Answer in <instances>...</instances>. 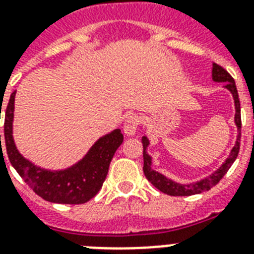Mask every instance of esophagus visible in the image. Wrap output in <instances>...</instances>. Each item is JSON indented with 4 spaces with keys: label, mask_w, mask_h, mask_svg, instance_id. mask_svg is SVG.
Instances as JSON below:
<instances>
[{
    "label": "esophagus",
    "mask_w": 254,
    "mask_h": 254,
    "mask_svg": "<svg viewBox=\"0 0 254 254\" xmlns=\"http://www.w3.org/2000/svg\"><path fill=\"white\" fill-rule=\"evenodd\" d=\"M139 123H141L139 116H127V119H125V123H124V133L127 135H134V133L137 131V129L139 127Z\"/></svg>",
    "instance_id": "34e87169"
}]
</instances>
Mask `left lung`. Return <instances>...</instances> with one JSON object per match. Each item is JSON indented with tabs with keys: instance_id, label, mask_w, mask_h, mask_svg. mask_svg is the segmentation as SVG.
<instances>
[{
	"instance_id": "obj_1",
	"label": "left lung",
	"mask_w": 254,
	"mask_h": 254,
	"mask_svg": "<svg viewBox=\"0 0 254 254\" xmlns=\"http://www.w3.org/2000/svg\"><path fill=\"white\" fill-rule=\"evenodd\" d=\"M212 80L217 81V83H224V87L228 89L233 96V100H235V109H236V115H235V124L237 127V139L235 146L232 147L231 150V154L225 162L221 165L219 169L212 173L209 177H205L204 179H201L199 182H195V183H189V185H181V183H177V182L171 181L169 178H166L165 175H162L158 171L151 169V157L147 154V146H149V139L147 137H142V146H143V174L151 185L157 187L159 191H162L163 193H167V195H171V196H190V195H195V193L204 192V191H208L216 186L220 179L224 177L227 171L231 169V166L235 162V159L237 158V154H239V150H240V138H241V113H240V100H239V93H237V88L235 84V80L233 77L229 75L227 71H225L223 67H220L216 63L212 64Z\"/></svg>"
}]
</instances>
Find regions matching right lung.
<instances>
[{"label":"right lung","mask_w":254,"mask_h":254,"mask_svg":"<svg viewBox=\"0 0 254 254\" xmlns=\"http://www.w3.org/2000/svg\"><path fill=\"white\" fill-rule=\"evenodd\" d=\"M14 99L15 92L10 95L9 103L5 109L3 125V142L11 166L17 170V173L30 186V189L45 200L61 204H83L91 200L101 189L112 158L123 143L124 135L121 130L116 129L109 134L103 135L89 149L84 158L68 169L59 171L41 169L22 157L14 143Z\"/></svg>","instance_id":"1"}]
</instances>
